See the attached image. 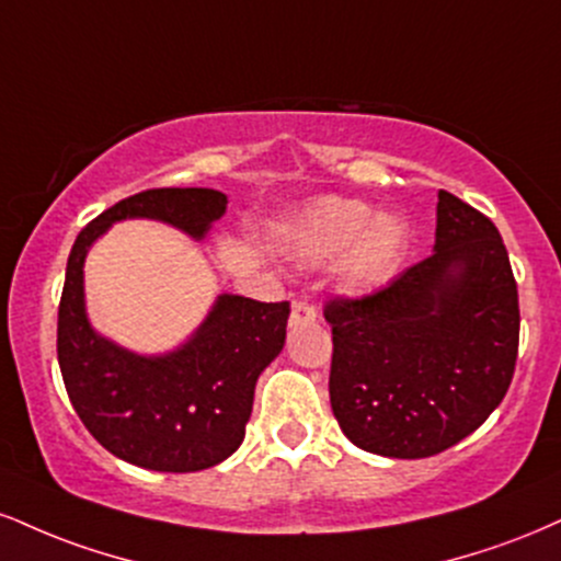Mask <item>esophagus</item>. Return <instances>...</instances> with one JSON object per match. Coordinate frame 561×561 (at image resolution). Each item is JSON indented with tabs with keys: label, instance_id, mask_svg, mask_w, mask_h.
Instances as JSON below:
<instances>
[{
	"label": "esophagus",
	"instance_id": "obj_1",
	"mask_svg": "<svg viewBox=\"0 0 561 561\" xmlns=\"http://www.w3.org/2000/svg\"><path fill=\"white\" fill-rule=\"evenodd\" d=\"M319 319V310H316L313 302H306V300H298L293 306V313H289V323L293 327H306V323H313Z\"/></svg>",
	"mask_w": 561,
	"mask_h": 561
}]
</instances>
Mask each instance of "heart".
<instances>
[{
	"mask_svg": "<svg viewBox=\"0 0 561 561\" xmlns=\"http://www.w3.org/2000/svg\"><path fill=\"white\" fill-rule=\"evenodd\" d=\"M408 225L397 214H374L355 198L316 201L302 208L287 238L289 253L300 263L332 261L340 253L342 279L353 289L383 287L408 255Z\"/></svg>",
	"mask_w": 561,
	"mask_h": 561,
	"instance_id": "1",
	"label": "heart"
}]
</instances>
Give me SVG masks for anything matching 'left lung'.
<instances>
[{"label":"left lung","instance_id":"8db88e82","mask_svg":"<svg viewBox=\"0 0 561 561\" xmlns=\"http://www.w3.org/2000/svg\"><path fill=\"white\" fill-rule=\"evenodd\" d=\"M329 397L355 447L421 460L499 408L515 374L517 285L494 221L438 191L436 245L389 287L334 298Z\"/></svg>","mask_w":561,"mask_h":561}]
</instances>
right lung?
<instances>
[{
  "label": "right lung",
  "mask_w": 561,
  "mask_h": 561,
  "mask_svg": "<svg viewBox=\"0 0 561 561\" xmlns=\"http://www.w3.org/2000/svg\"><path fill=\"white\" fill-rule=\"evenodd\" d=\"M227 211L211 187H157L119 201L80 229L59 300L57 357L83 426L119 460L159 473H195L227 460L245 436L261 370L285 347L289 302L219 295L185 345L138 355L85 316L88 248L123 219H157L204 240Z\"/></svg>",
  "instance_id": "add662e5"
}]
</instances>
